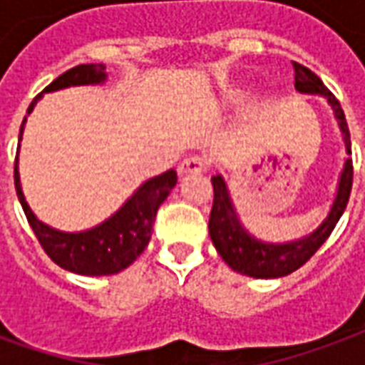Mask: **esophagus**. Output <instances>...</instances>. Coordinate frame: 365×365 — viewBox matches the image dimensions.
<instances>
[{
  "instance_id": "34e87169",
  "label": "esophagus",
  "mask_w": 365,
  "mask_h": 365,
  "mask_svg": "<svg viewBox=\"0 0 365 365\" xmlns=\"http://www.w3.org/2000/svg\"><path fill=\"white\" fill-rule=\"evenodd\" d=\"M208 169V161L200 155H190L186 157L185 161L179 165V171L185 175V173H202Z\"/></svg>"
}]
</instances>
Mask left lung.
I'll use <instances>...</instances> for the list:
<instances>
[{"label": "left lung", "mask_w": 365, "mask_h": 365, "mask_svg": "<svg viewBox=\"0 0 365 365\" xmlns=\"http://www.w3.org/2000/svg\"><path fill=\"white\" fill-rule=\"evenodd\" d=\"M292 63H294L295 71V89L299 93H307V95H321L332 106L334 118L339 120L342 140L346 145V153L350 155L352 153L350 132H348L344 110H342L336 97L324 87L323 81L309 68H305L297 62ZM352 159H346L344 169L340 173L339 188H336V196L332 202L331 212L317 230L311 231L305 237L288 241V243H264L260 239L252 237L251 233L241 225L235 206L231 202L225 179L217 173L215 177H212L214 204H212L208 223L210 237H212L215 251L220 252V257L235 272L252 276V278H282V276L295 272L319 251V247L329 239L334 225L339 223L340 215L344 214L348 198H350V190H352Z\"/></svg>", "instance_id": "1"}]
</instances>
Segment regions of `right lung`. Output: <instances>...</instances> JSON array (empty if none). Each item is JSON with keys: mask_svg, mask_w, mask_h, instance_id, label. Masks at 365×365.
<instances>
[{"mask_svg": "<svg viewBox=\"0 0 365 365\" xmlns=\"http://www.w3.org/2000/svg\"><path fill=\"white\" fill-rule=\"evenodd\" d=\"M105 79L106 73L103 63H81L60 77H56L42 93L60 91V89L76 87V85H98ZM42 93L34 97L26 114L33 113L34 105L38 103ZM25 122L26 116L21 124L19 142L23 138ZM17 165L19 153L15 157V188H17L19 202L23 206V212L38 243L58 267L81 274V276H108V274H118L130 267L150 243L157 210L177 185V171L169 169L159 177L145 180L108 220L91 230L68 233V231L54 230L46 223H42L33 214V210L29 208L23 188H21Z\"/></svg>", "mask_w": 365, "mask_h": 365, "instance_id": "1", "label": "right lung"}]
</instances>
